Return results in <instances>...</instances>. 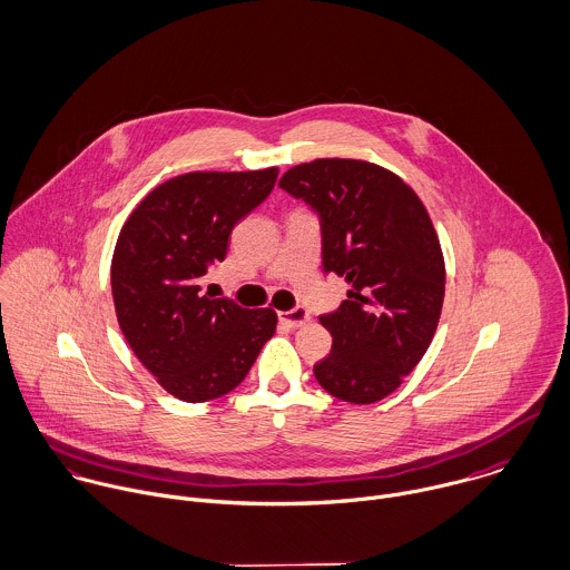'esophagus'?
<instances>
[{"mask_svg":"<svg viewBox=\"0 0 570 570\" xmlns=\"http://www.w3.org/2000/svg\"><path fill=\"white\" fill-rule=\"evenodd\" d=\"M278 321H281L283 325H287V327H303L305 323L312 321V316H309L307 309L294 307V309H289V312H278Z\"/></svg>","mask_w":570,"mask_h":570,"instance_id":"34e87169","label":"esophagus"}]
</instances>
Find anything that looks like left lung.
I'll return each instance as SVG.
<instances>
[{"mask_svg":"<svg viewBox=\"0 0 570 570\" xmlns=\"http://www.w3.org/2000/svg\"><path fill=\"white\" fill-rule=\"evenodd\" d=\"M278 186L321 218L323 267L350 283L321 325L332 352L314 365L338 400L379 402L429 350L444 301V256L426 207L400 177L370 161L316 159Z\"/></svg>","mask_w":570,"mask_h":570,"instance_id":"left-lung-1","label":"left lung"}]
</instances>
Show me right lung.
I'll use <instances>...</instances> for the list:
<instances>
[{
	"label": "right lung",
	"instance_id": "obj_1",
	"mask_svg": "<svg viewBox=\"0 0 570 570\" xmlns=\"http://www.w3.org/2000/svg\"><path fill=\"white\" fill-rule=\"evenodd\" d=\"M278 168L188 173L150 191L124 223L110 267L119 327L135 356L179 400L205 402L247 376L276 332L274 309L200 292L240 218L274 190Z\"/></svg>",
	"mask_w": 570,
	"mask_h": 570
}]
</instances>
